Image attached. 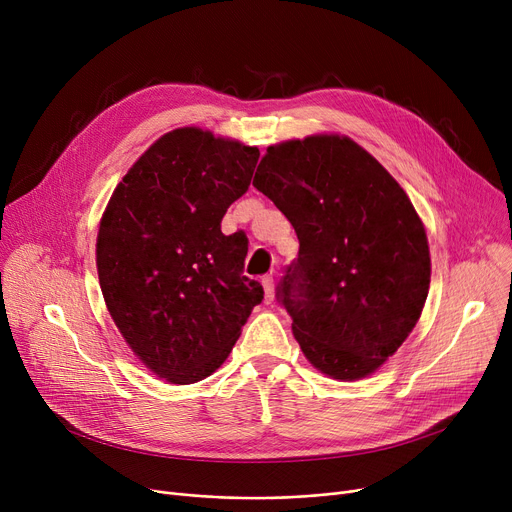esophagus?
<instances>
[{"label": "esophagus", "instance_id": "1", "mask_svg": "<svg viewBox=\"0 0 512 512\" xmlns=\"http://www.w3.org/2000/svg\"><path fill=\"white\" fill-rule=\"evenodd\" d=\"M261 284H263V292H265V303H272L274 301V278L265 276L261 280Z\"/></svg>", "mask_w": 512, "mask_h": 512}]
</instances>
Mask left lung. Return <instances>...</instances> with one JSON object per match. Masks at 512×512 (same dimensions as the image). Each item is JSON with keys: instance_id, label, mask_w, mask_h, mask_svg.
Listing matches in <instances>:
<instances>
[{"instance_id": "1", "label": "left lung", "mask_w": 512, "mask_h": 512, "mask_svg": "<svg viewBox=\"0 0 512 512\" xmlns=\"http://www.w3.org/2000/svg\"><path fill=\"white\" fill-rule=\"evenodd\" d=\"M253 186L299 238L276 297L305 357L334 380L365 378L407 340L427 299L429 247L411 199L336 134L270 147Z\"/></svg>"}]
</instances>
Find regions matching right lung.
Wrapping results in <instances>:
<instances>
[{
  "label": "right lung",
  "mask_w": 512,
  "mask_h": 512,
  "mask_svg": "<svg viewBox=\"0 0 512 512\" xmlns=\"http://www.w3.org/2000/svg\"><path fill=\"white\" fill-rule=\"evenodd\" d=\"M259 149L178 128L157 139L105 207L97 236L103 299L157 378L195 384L218 369L255 305L247 245L222 232L247 193Z\"/></svg>",
  "instance_id": "add662e5"
}]
</instances>
